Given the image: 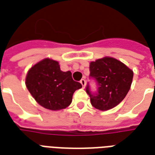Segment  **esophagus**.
Returning a JSON list of instances; mask_svg holds the SVG:
<instances>
[{"label":"esophagus","instance_id":"esophagus-1","mask_svg":"<svg viewBox=\"0 0 155 155\" xmlns=\"http://www.w3.org/2000/svg\"><path fill=\"white\" fill-rule=\"evenodd\" d=\"M80 84H82L83 87H85V84H86V81H85L84 79H82V80H80Z\"/></svg>","mask_w":155,"mask_h":155}]
</instances>
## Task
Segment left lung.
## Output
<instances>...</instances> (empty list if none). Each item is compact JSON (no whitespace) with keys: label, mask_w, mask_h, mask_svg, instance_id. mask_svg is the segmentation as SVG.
<instances>
[{"label":"left lung","mask_w":155,"mask_h":155,"mask_svg":"<svg viewBox=\"0 0 155 155\" xmlns=\"http://www.w3.org/2000/svg\"><path fill=\"white\" fill-rule=\"evenodd\" d=\"M89 68L90 76L94 78L98 85L96 94L91 92L88 85L86 87L92 105L101 111H106L122 101L131 87L133 71L112 57L91 62Z\"/></svg>","instance_id":"left-lung-1"}]
</instances>
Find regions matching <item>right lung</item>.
<instances>
[{
	"label": "right lung",
	"mask_w": 155,
	"mask_h": 155,
	"mask_svg": "<svg viewBox=\"0 0 155 155\" xmlns=\"http://www.w3.org/2000/svg\"><path fill=\"white\" fill-rule=\"evenodd\" d=\"M25 85L40 105L53 111L68 107L73 93L82 87L80 83L73 80L71 71H61L58 62L48 58L28 71Z\"/></svg>",
	"instance_id": "right-lung-1"
}]
</instances>
